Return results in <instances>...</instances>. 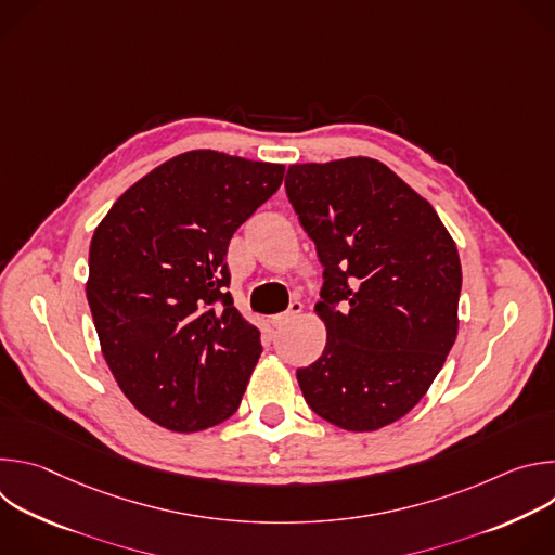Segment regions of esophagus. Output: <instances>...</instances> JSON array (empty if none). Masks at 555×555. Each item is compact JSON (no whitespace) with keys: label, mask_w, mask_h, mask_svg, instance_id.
<instances>
[{"label":"esophagus","mask_w":555,"mask_h":555,"mask_svg":"<svg viewBox=\"0 0 555 555\" xmlns=\"http://www.w3.org/2000/svg\"><path fill=\"white\" fill-rule=\"evenodd\" d=\"M302 311V302L300 300H292L289 302V307L283 311V313H276V315H272V325L274 327H283L285 323H289L292 319H296V315Z\"/></svg>","instance_id":"34e87169"}]
</instances>
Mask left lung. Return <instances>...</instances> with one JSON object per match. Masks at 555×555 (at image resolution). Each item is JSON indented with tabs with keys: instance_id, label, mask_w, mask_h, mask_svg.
I'll use <instances>...</instances> for the list:
<instances>
[{
	"instance_id": "1",
	"label": "left lung",
	"mask_w": 555,
	"mask_h": 555,
	"mask_svg": "<svg viewBox=\"0 0 555 555\" xmlns=\"http://www.w3.org/2000/svg\"><path fill=\"white\" fill-rule=\"evenodd\" d=\"M285 193L325 268L327 345L296 377L309 409L369 433L430 388L459 330L461 261L435 208L386 165H292Z\"/></svg>"
}]
</instances>
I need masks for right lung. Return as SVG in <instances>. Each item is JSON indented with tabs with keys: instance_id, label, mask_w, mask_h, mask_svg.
<instances>
[{
	"instance_id": "1",
	"label": "right lung",
	"mask_w": 555,
	"mask_h": 555,
	"mask_svg": "<svg viewBox=\"0 0 555 555\" xmlns=\"http://www.w3.org/2000/svg\"><path fill=\"white\" fill-rule=\"evenodd\" d=\"M285 167L210 149L171 157L127 189L94 230L88 302L127 400L176 433L240 409L261 334L232 305L228 244Z\"/></svg>"
}]
</instances>
